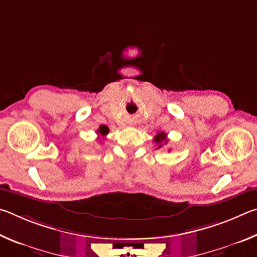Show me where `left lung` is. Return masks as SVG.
I'll list each match as a JSON object with an SVG mask.
<instances>
[{
  "instance_id": "left-lung-1",
  "label": "left lung",
  "mask_w": 257,
  "mask_h": 257,
  "mask_svg": "<svg viewBox=\"0 0 257 257\" xmlns=\"http://www.w3.org/2000/svg\"><path fill=\"white\" fill-rule=\"evenodd\" d=\"M154 143H156V144H158V149H160V147H162L163 146L162 144H167V134H164L163 132L159 133L154 137Z\"/></svg>"
}]
</instances>
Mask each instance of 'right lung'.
Instances as JSON below:
<instances>
[{
    "label": "right lung",
    "mask_w": 257,
    "mask_h": 257,
    "mask_svg": "<svg viewBox=\"0 0 257 257\" xmlns=\"http://www.w3.org/2000/svg\"><path fill=\"white\" fill-rule=\"evenodd\" d=\"M96 133L99 135V136L104 137V136H106V135L108 134V128L106 127V125H101V127L97 129Z\"/></svg>",
    "instance_id": "1"
}]
</instances>
